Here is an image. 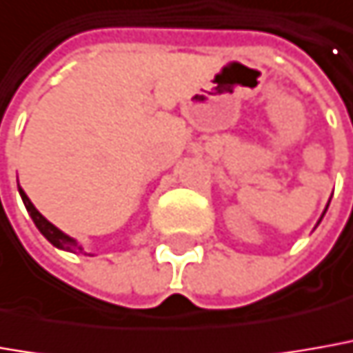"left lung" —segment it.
<instances>
[{
    "label": "left lung",
    "mask_w": 353,
    "mask_h": 353,
    "mask_svg": "<svg viewBox=\"0 0 353 353\" xmlns=\"http://www.w3.org/2000/svg\"><path fill=\"white\" fill-rule=\"evenodd\" d=\"M328 208V207H327ZM325 212H327V210H325ZM323 216H325V214H323ZM319 222H321V220H319Z\"/></svg>",
    "instance_id": "left-lung-1"
}]
</instances>
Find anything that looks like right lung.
<instances>
[{
    "label": "right lung",
    "mask_w": 353,
    "mask_h": 353,
    "mask_svg": "<svg viewBox=\"0 0 353 353\" xmlns=\"http://www.w3.org/2000/svg\"><path fill=\"white\" fill-rule=\"evenodd\" d=\"M19 193H21V199H23V203H25L26 210H28V214L32 218V222L36 224V228L40 230V234H42L52 245L59 247V249H65V251H71V253H83V255H86L85 251H83V247L79 245L73 237L65 236L61 230H57L52 222H48V220L36 210V207L30 203V199L26 196V193L21 187H19Z\"/></svg>",
    "instance_id": "1"
}]
</instances>
